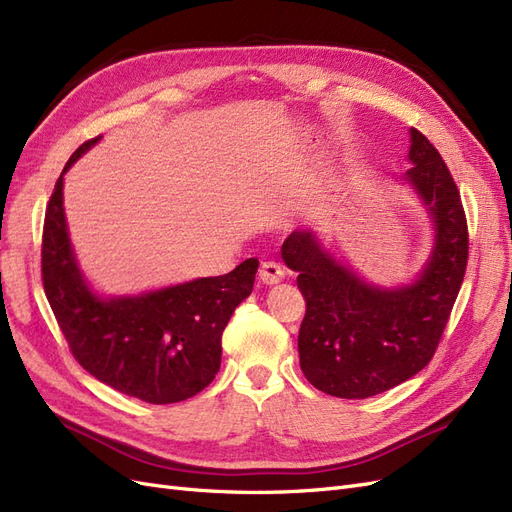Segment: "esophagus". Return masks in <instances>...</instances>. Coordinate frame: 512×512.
<instances>
[{
  "mask_svg": "<svg viewBox=\"0 0 512 512\" xmlns=\"http://www.w3.org/2000/svg\"><path fill=\"white\" fill-rule=\"evenodd\" d=\"M285 278V270L276 261H263L259 268V280L263 285H278Z\"/></svg>",
  "mask_w": 512,
  "mask_h": 512,
  "instance_id": "34e87169",
  "label": "esophagus"
}]
</instances>
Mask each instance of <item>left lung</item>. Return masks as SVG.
<instances>
[{"label": "left lung", "instance_id": "left-lung-1", "mask_svg": "<svg viewBox=\"0 0 512 512\" xmlns=\"http://www.w3.org/2000/svg\"><path fill=\"white\" fill-rule=\"evenodd\" d=\"M408 161L412 168L402 180L434 225L430 257L412 283H368L312 229L293 232L280 251L287 268L298 272L306 300L300 368L312 387L336 398H370L430 364L464 280L468 225L447 163L412 127Z\"/></svg>", "mask_w": 512, "mask_h": 512}]
</instances>
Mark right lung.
<instances>
[{"label": "right lung", "mask_w": 512, "mask_h": 512, "mask_svg": "<svg viewBox=\"0 0 512 512\" xmlns=\"http://www.w3.org/2000/svg\"><path fill=\"white\" fill-rule=\"evenodd\" d=\"M97 136L65 163L42 234V280L61 332L78 364L97 381L148 404L193 398L221 368V336L236 306L253 291L259 261L223 276L144 291L100 295L82 274L63 210V176Z\"/></svg>", "instance_id": "obj_1"}]
</instances>
